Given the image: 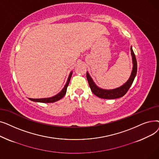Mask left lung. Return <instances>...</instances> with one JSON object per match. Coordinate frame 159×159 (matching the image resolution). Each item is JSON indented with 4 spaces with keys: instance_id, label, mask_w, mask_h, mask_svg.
<instances>
[{
    "instance_id": "8db88e82",
    "label": "left lung",
    "mask_w": 159,
    "mask_h": 159,
    "mask_svg": "<svg viewBox=\"0 0 159 159\" xmlns=\"http://www.w3.org/2000/svg\"><path fill=\"white\" fill-rule=\"evenodd\" d=\"M131 55H132V59H133V70L131 72V75L129 79V80L125 83V84L122 86L120 88H118L116 89H111V90H106V89H102L98 88L93 82L92 79H91L89 76L88 73H86V77L87 80L88 81L89 86L91 88V90L93 94H95L96 96L98 97L99 98H106V99H115L118 98L120 97H123L125 94H126L128 91L129 90V88L133 84V82L135 79V77L136 76L137 71V59L135 55L134 52H133L132 48L131 47Z\"/></svg>"
}]
</instances>
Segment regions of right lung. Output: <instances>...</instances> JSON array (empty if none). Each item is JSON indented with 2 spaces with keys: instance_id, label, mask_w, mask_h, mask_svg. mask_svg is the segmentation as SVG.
Masks as SVG:
<instances>
[{
  "instance_id": "add662e5",
  "label": "right lung",
  "mask_w": 159,
  "mask_h": 159,
  "mask_svg": "<svg viewBox=\"0 0 159 159\" xmlns=\"http://www.w3.org/2000/svg\"><path fill=\"white\" fill-rule=\"evenodd\" d=\"M72 75V72L70 73L69 77L68 79V81H67L66 85L64 86V88L62 89V90L61 91V92L57 94V95L53 97H50V98H29L30 100L34 102H43V103H52V102H55L58 101H59L60 99H61L66 94V91H67V88H68L69 83L71 79V77Z\"/></svg>"
}]
</instances>
